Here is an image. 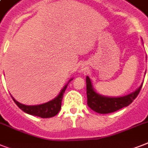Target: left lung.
I'll return each instance as SVG.
<instances>
[{
    "label": "left lung",
    "mask_w": 148,
    "mask_h": 148,
    "mask_svg": "<svg viewBox=\"0 0 148 148\" xmlns=\"http://www.w3.org/2000/svg\"><path fill=\"white\" fill-rule=\"evenodd\" d=\"M86 85L88 107L99 114H109L115 112L124 107H127L132 103L140 93L143 84L134 92L120 97H104L95 92L93 89L91 81L88 76L86 77Z\"/></svg>",
    "instance_id": "obj_1"
}]
</instances>
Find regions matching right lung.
<instances>
[{
  "instance_id": "right-lung-1",
  "label": "right lung",
  "mask_w": 148,
  "mask_h": 148,
  "mask_svg": "<svg viewBox=\"0 0 148 148\" xmlns=\"http://www.w3.org/2000/svg\"><path fill=\"white\" fill-rule=\"evenodd\" d=\"M70 81H71V80H70ZM69 82L64 87V88L61 90L59 95L56 98L49 101V102H47V103L40 104V105H24V104L19 103L13 97L12 99L20 109H21L23 111L28 114L38 116V117H42V118L52 117L53 116H55L56 114H58V112L60 111V108H61V102H62L63 96H64V94L66 88H67Z\"/></svg>"
}]
</instances>
